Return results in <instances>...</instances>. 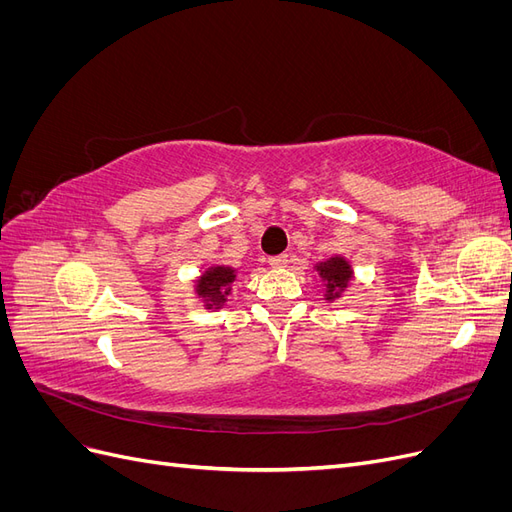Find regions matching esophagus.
Returning a JSON list of instances; mask_svg holds the SVG:
<instances>
[{"mask_svg":"<svg viewBox=\"0 0 512 512\" xmlns=\"http://www.w3.org/2000/svg\"><path fill=\"white\" fill-rule=\"evenodd\" d=\"M288 254H280V256H271L269 258V265L275 267V269H284L288 265Z\"/></svg>","mask_w":512,"mask_h":512,"instance_id":"34e87169","label":"esophagus"}]
</instances>
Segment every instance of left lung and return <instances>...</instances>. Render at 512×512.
Masks as SVG:
<instances>
[{"label":"left lung","instance_id":"left-lung-1","mask_svg":"<svg viewBox=\"0 0 512 512\" xmlns=\"http://www.w3.org/2000/svg\"><path fill=\"white\" fill-rule=\"evenodd\" d=\"M316 271L322 277L324 288H327L324 290V299L327 301H335L342 297V292L348 288L352 280V267L344 256H331L329 260L316 265Z\"/></svg>","mask_w":512,"mask_h":512}]
</instances>
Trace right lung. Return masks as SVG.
Here are the masks:
<instances>
[{
	"label": "right lung",
	"instance_id": "add662e5",
	"mask_svg": "<svg viewBox=\"0 0 512 512\" xmlns=\"http://www.w3.org/2000/svg\"><path fill=\"white\" fill-rule=\"evenodd\" d=\"M237 280V269L232 267H209L203 275L196 280V294L198 299L205 301L207 309H220L230 294L232 282Z\"/></svg>",
	"mask_w": 512,
	"mask_h": 512
}]
</instances>
